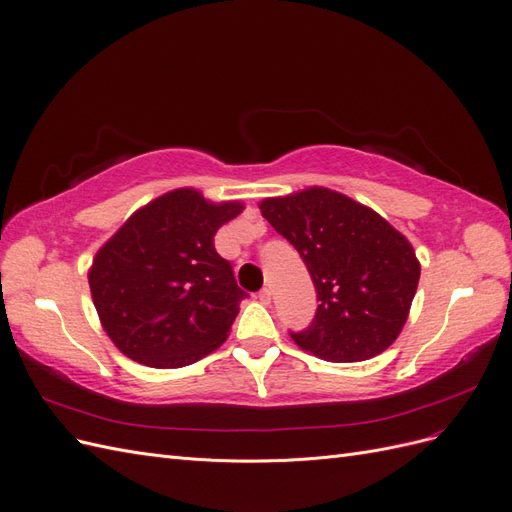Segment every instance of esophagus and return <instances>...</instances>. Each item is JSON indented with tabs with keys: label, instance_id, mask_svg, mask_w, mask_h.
<instances>
[{
	"label": "esophagus",
	"instance_id": "34e87169",
	"mask_svg": "<svg viewBox=\"0 0 512 512\" xmlns=\"http://www.w3.org/2000/svg\"><path fill=\"white\" fill-rule=\"evenodd\" d=\"M258 299H260V303L269 305V303H271V288H262V290L258 292Z\"/></svg>",
	"mask_w": 512,
	"mask_h": 512
}]
</instances>
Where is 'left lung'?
I'll list each match as a JSON object with an SVG mask.
<instances>
[{
    "instance_id": "8db88e82",
    "label": "left lung",
    "mask_w": 512,
    "mask_h": 512,
    "mask_svg": "<svg viewBox=\"0 0 512 512\" xmlns=\"http://www.w3.org/2000/svg\"><path fill=\"white\" fill-rule=\"evenodd\" d=\"M262 218L299 252L320 301L299 348L333 363L367 361L404 329L421 265L408 239L352 198L309 188L260 203Z\"/></svg>"
}]
</instances>
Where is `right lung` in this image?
I'll list each match as a JSON object with an SVG mask.
<instances>
[{
	"mask_svg": "<svg viewBox=\"0 0 512 512\" xmlns=\"http://www.w3.org/2000/svg\"><path fill=\"white\" fill-rule=\"evenodd\" d=\"M241 211V203L213 205L183 188L138 209L102 245L91 297L104 331L132 361L177 369L224 344L247 292L213 237Z\"/></svg>",
	"mask_w": 512,
	"mask_h": 512,
	"instance_id": "obj_1",
	"label": "right lung"
}]
</instances>
